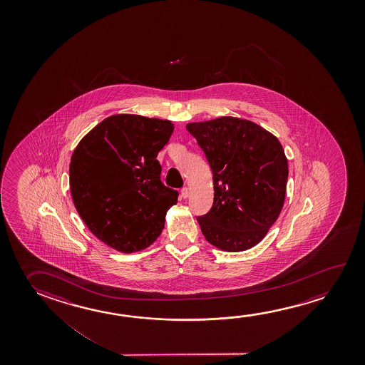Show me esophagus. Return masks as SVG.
Segmentation results:
<instances>
[{"mask_svg": "<svg viewBox=\"0 0 365 365\" xmlns=\"http://www.w3.org/2000/svg\"><path fill=\"white\" fill-rule=\"evenodd\" d=\"M188 195H190V192H188V188H187V187H183V188L180 190V197L187 198L188 197Z\"/></svg>", "mask_w": 365, "mask_h": 365, "instance_id": "esophagus-1", "label": "esophagus"}]
</instances>
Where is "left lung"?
<instances>
[{"mask_svg": "<svg viewBox=\"0 0 365 365\" xmlns=\"http://www.w3.org/2000/svg\"><path fill=\"white\" fill-rule=\"evenodd\" d=\"M197 140L214 180V202L197 216L206 240L222 251L259 243L280 215L287 160L279 140L251 120L220 117L185 125Z\"/></svg>", "mask_w": 365, "mask_h": 365, "instance_id": "1", "label": "left lung"}]
</instances>
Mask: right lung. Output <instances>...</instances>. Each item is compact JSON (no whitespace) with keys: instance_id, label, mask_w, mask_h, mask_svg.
<instances>
[{"instance_id":"1","label":"right lung","mask_w":365,"mask_h":365,"mask_svg":"<svg viewBox=\"0 0 365 365\" xmlns=\"http://www.w3.org/2000/svg\"><path fill=\"white\" fill-rule=\"evenodd\" d=\"M169 120L115 114L85 136L70 163L72 201L90 232L123 253L149 247L162 234L178 192L163 185L158 153Z\"/></svg>"}]
</instances>
